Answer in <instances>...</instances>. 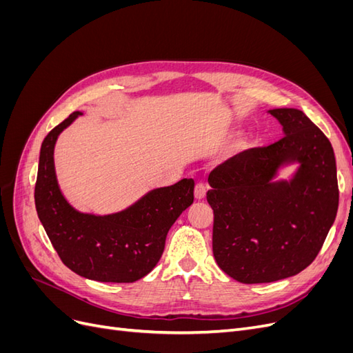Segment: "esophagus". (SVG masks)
Instances as JSON below:
<instances>
[{"label":"esophagus","mask_w":353,"mask_h":353,"mask_svg":"<svg viewBox=\"0 0 353 353\" xmlns=\"http://www.w3.org/2000/svg\"><path fill=\"white\" fill-rule=\"evenodd\" d=\"M206 191H208V185H206V184H203V183L196 184V187H194V197H196L197 200L205 199Z\"/></svg>","instance_id":"1"}]
</instances>
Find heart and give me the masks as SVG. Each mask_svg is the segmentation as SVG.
<instances>
[{
  "label": "heart",
  "mask_w": 353,
  "mask_h": 353,
  "mask_svg": "<svg viewBox=\"0 0 353 353\" xmlns=\"http://www.w3.org/2000/svg\"><path fill=\"white\" fill-rule=\"evenodd\" d=\"M248 144H249L248 137H245V135H239V137L236 138V140H234L232 145H231V152H232V153L243 152L244 148L248 147Z\"/></svg>",
  "instance_id": "obj_1"
}]
</instances>
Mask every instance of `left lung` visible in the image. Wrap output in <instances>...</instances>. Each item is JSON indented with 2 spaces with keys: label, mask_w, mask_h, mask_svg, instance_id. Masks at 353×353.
Returning <instances> with one entry per match:
<instances>
[{
  "label": "left lung",
  "mask_w": 353,
  "mask_h": 353,
  "mask_svg": "<svg viewBox=\"0 0 353 353\" xmlns=\"http://www.w3.org/2000/svg\"><path fill=\"white\" fill-rule=\"evenodd\" d=\"M283 126L276 143L245 150L209 175L213 256L244 284L293 276L311 265L339 208L333 147L299 109L268 110ZM298 168L288 180L279 170Z\"/></svg>",
  "instance_id": "8db88e82"
}]
</instances>
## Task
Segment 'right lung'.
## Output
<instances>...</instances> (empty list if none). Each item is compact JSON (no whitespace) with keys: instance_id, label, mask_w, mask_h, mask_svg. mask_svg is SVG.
Segmentation results:
<instances>
[{"instance_id":"right-lung-1","label":"right lung","mask_w":353,"mask_h":353,"mask_svg":"<svg viewBox=\"0 0 353 353\" xmlns=\"http://www.w3.org/2000/svg\"><path fill=\"white\" fill-rule=\"evenodd\" d=\"M82 112H73L44 138L35 184V206L52 248L69 270L88 280L134 283L150 272L165 249L169 228L194 200V181L153 188L123 210L94 215L63 196L54 168L59 135Z\"/></svg>"}]
</instances>
